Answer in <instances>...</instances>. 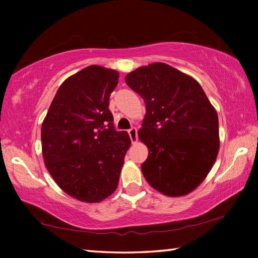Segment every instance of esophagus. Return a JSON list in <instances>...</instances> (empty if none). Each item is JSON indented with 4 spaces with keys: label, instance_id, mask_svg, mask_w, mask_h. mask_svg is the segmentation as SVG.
I'll use <instances>...</instances> for the list:
<instances>
[{
    "label": "esophagus",
    "instance_id": "34e87169",
    "mask_svg": "<svg viewBox=\"0 0 258 258\" xmlns=\"http://www.w3.org/2000/svg\"><path fill=\"white\" fill-rule=\"evenodd\" d=\"M128 135L131 138V141H132V143H135L138 141V131L135 127H132L128 130Z\"/></svg>",
    "mask_w": 258,
    "mask_h": 258
}]
</instances>
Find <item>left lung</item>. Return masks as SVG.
<instances>
[{
  "mask_svg": "<svg viewBox=\"0 0 258 258\" xmlns=\"http://www.w3.org/2000/svg\"><path fill=\"white\" fill-rule=\"evenodd\" d=\"M125 82L146 103L139 139L149 150L141 165L147 182L168 197L190 194L220 149L215 108L195 78L163 62L139 67Z\"/></svg>",
  "mask_w": 258,
  "mask_h": 258,
  "instance_id": "left-lung-1",
  "label": "left lung"
}]
</instances>
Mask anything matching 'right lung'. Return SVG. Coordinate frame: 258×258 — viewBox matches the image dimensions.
Instances as JSON below:
<instances>
[{"label":"right lung","instance_id":"1","mask_svg":"<svg viewBox=\"0 0 258 258\" xmlns=\"http://www.w3.org/2000/svg\"><path fill=\"white\" fill-rule=\"evenodd\" d=\"M119 74L89 66L68 77L42 124V154L56 184L71 197L100 203L118 185L131 139L116 131L109 97Z\"/></svg>","mask_w":258,"mask_h":258}]
</instances>
